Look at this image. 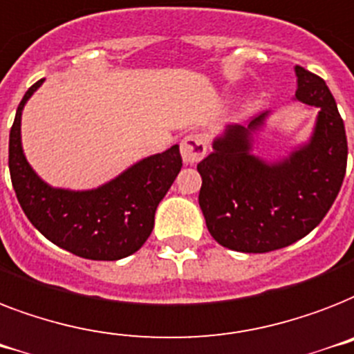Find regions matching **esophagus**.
<instances>
[{"label":"esophagus","mask_w":354,"mask_h":354,"mask_svg":"<svg viewBox=\"0 0 354 354\" xmlns=\"http://www.w3.org/2000/svg\"><path fill=\"white\" fill-rule=\"evenodd\" d=\"M208 151V138L203 133H192L180 142V155L186 164L199 162Z\"/></svg>","instance_id":"esophagus-1"}]
</instances>
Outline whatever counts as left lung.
I'll return each instance as SVG.
<instances>
[{
  "label": "left lung",
  "mask_w": 354,
  "mask_h": 354,
  "mask_svg": "<svg viewBox=\"0 0 354 354\" xmlns=\"http://www.w3.org/2000/svg\"><path fill=\"white\" fill-rule=\"evenodd\" d=\"M296 98L318 107L309 144L279 162L254 157L252 131L261 128L263 113L248 128L228 126L197 164L208 232L230 250L263 254L289 247L320 225L342 188L347 137L335 97L315 73L296 65Z\"/></svg>",
  "instance_id": "left-lung-1"
}]
</instances>
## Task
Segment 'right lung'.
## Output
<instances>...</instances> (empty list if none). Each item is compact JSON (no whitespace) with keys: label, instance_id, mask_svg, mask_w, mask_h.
<instances>
[{"label":"right lung","instance_id":"right-lung-1","mask_svg":"<svg viewBox=\"0 0 354 354\" xmlns=\"http://www.w3.org/2000/svg\"><path fill=\"white\" fill-rule=\"evenodd\" d=\"M41 82L19 102L8 137V169L21 210L49 241L75 256L97 261L131 256L153 230L155 210L183 168L179 146L133 164L97 190L50 188L25 159L19 135L25 102Z\"/></svg>","mask_w":354,"mask_h":354}]
</instances>
